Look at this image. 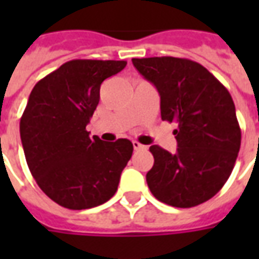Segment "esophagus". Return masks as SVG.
<instances>
[{
	"label": "esophagus",
	"mask_w": 259,
	"mask_h": 259,
	"mask_svg": "<svg viewBox=\"0 0 259 259\" xmlns=\"http://www.w3.org/2000/svg\"><path fill=\"white\" fill-rule=\"evenodd\" d=\"M133 148H135L136 151H139V150H144L146 147L143 146V144H140L139 141H133Z\"/></svg>",
	"instance_id": "esophagus-1"
}]
</instances>
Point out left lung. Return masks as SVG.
<instances>
[{
	"mask_svg": "<svg viewBox=\"0 0 259 259\" xmlns=\"http://www.w3.org/2000/svg\"><path fill=\"white\" fill-rule=\"evenodd\" d=\"M132 62L157 87L162 120L178 123L175 154L150 147L154 166L147 185L168 205H200L222 189L239 154L241 132L232 96L211 72L190 59L154 57Z\"/></svg>",
	"mask_w": 259,
	"mask_h": 259,
	"instance_id": "obj_1",
	"label": "left lung"
}]
</instances>
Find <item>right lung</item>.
I'll return each mask as SVG.
<instances>
[{
    "label": "right lung",
    "instance_id": "1",
    "mask_svg": "<svg viewBox=\"0 0 259 259\" xmlns=\"http://www.w3.org/2000/svg\"><path fill=\"white\" fill-rule=\"evenodd\" d=\"M126 61L73 59L31 90L20 119L26 162L38 187L61 206L89 209L112 198L133 154L127 139L89 136L85 126L100 101L101 83Z\"/></svg>",
    "mask_w": 259,
    "mask_h": 259
}]
</instances>
